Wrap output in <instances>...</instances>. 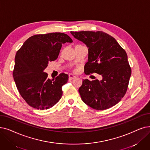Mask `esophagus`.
I'll return each mask as SVG.
<instances>
[{
  "label": "esophagus",
  "instance_id": "1",
  "mask_svg": "<svg viewBox=\"0 0 150 150\" xmlns=\"http://www.w3.org/2000/svg\"><path fill=\"white\" fill-rule=\"evenodd\" d=\"M76 78V76H74V75H71V74H70L69 75V80H74V79H75Z\"/></svg>",
  "mask_w": 150,
  "mask_h": 150
}]
</instances>
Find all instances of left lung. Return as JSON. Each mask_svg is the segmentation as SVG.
<instances>
[{"mask_svg":"<svg viewBox=\"0 0 150 150\" xmlns=\"http://www.w3.org/2000/svg\"><path fill=\"white\" fill-rule=\"evenodd\" d=\"M70 33L88 48V61L84 66V73H96L103 77L101 81H83L79 90L81 99L95 110L112 107L126 94L131 75L126 52L113 37L104 32Z\"/></svg>","mask_w":150,"mask_h":150,"instance_id":"1","label":"left lung"}]
</instances>
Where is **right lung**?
Wrapping results in <instances>:
<instances>
[{
    "instance_id": "obj_1",
    "label": "right lung",
    "mask_w": 150,
    "mask_h": 150,
    "mask_svg": "<svg viewBox=\"0 0 150 150\" xmlns=\"http://www.w3.org/2000/svg\"><path fill=\"white\" fill-rule=\"evenodd\" d=\"M72 42L61 32L37 34L18 50L13 76L19 94L29 106L47 110L61 99L62 86L68 81V75L61 73L51 80L44 70L49 62L57 59L62 45Z\"/></svg>"
}]
</instances>
